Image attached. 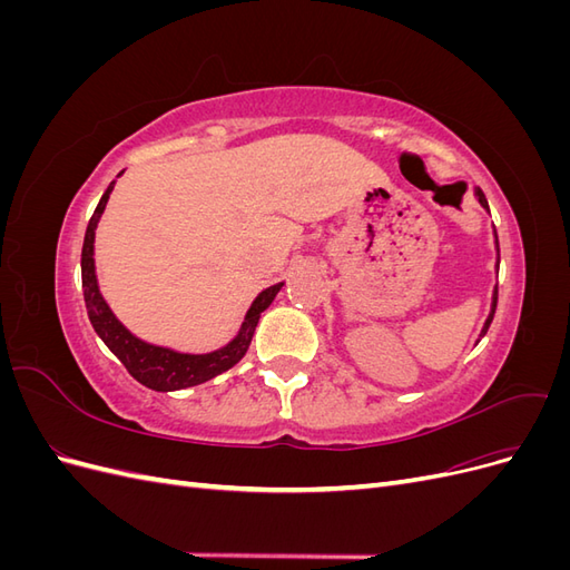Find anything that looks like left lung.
I'll use <instances>...</instances> for the list:
<instances>
[{
	"mask_svg": "<svg viewBox=\"0 0 570 570\" xmlns=\"http://www.w3.org/2000/svg\"><path fill=\"white\" fill-rule=\"evenodd\" d=\"M473 195H475V199L480 202L482 209H485V212L490 214V206H488L485 195H482V189L475 187ZM494 249H497V271H499V243H497V233H494ZM494 308H497V285H494V289H492V306H490V314H488V318H485V325H482V331H480V337H485L488 327H490V323H492V316H494ZM478 342H480V340H478Z\"/></svg>",
	"mask_w": 570,
	"mask_h": 570,
	"instance_id": "8db88e82",
	"label": "left lung"
}]
</instances>
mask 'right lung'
Instances as JSON below:
<instances>
[{
    "label": "right lung",
    "mask_w": 570,
    "mask_h": 570,
    "mask_svg": "<svg viewBox=\"0 0 570 570\" xmlns=\"http://www.w3.org/2000/svg\"><path fill=\"white\" fill-rule=\"evenodd\" d=\"M114 185L116 180L107 187V193L101 195L97 209L88 223L85 243H82V258H80L82 295H85V306H88V316L95 333L101 337V342L107 344L120 364L128 368V373L135 377V381L142 383L149 390H157V392L185 390V387L202 385L206 381H212V377L226 373L247 354L258 318H262V314L271 306V302L283 289L285 283H275L258 292L256 299L247 308L245 321L239 325L237 335L214 352H204V354L178 352V350L164 347V344H151L142 337H137L111 312L109 302L99 289L97 268H95V235H97L101 214L107 209L109 195L114 193Z\"/></svg>",
    "instance_id": "add662e5"
}]
</instances>
